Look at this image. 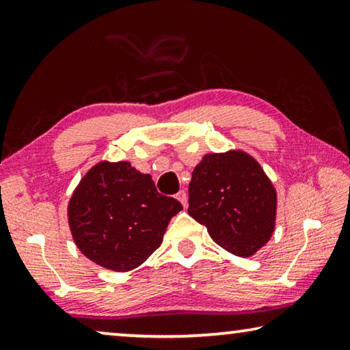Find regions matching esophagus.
Here are the masks:
<instances>
[{
  "instance_id": "34e87169",
  "label": "esophagus",
  "mask_w": 350,
  "mask_h": 350,
  "mask_svg": "<svg viewBox=\"0 0 350 350\" xmlns=\"http://www.w3.org/2000/svg\"><path fill=\"white\" fill-rule=\"evenodd\" d=\"M176 198H177V201H179L182 205H184V207H187V201H188V196H187V193L184 191V190H180L179 193H177L176 195Z\"/></svg>"
}]
</instances>
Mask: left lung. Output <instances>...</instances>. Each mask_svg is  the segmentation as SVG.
<instances>
[{
	"instance_id": "1",
	"label": "left lung",
	"mask_w": 350,
	"mask_h": 350,
	"mask_svg": "<svg viewBox=\"0 0 350 350\" xmlns=\"http://www.w3.org/2000/svg\"><path fill=\"white\" fill-rule=\"evenodd\" d=\"M188 196V215L230 254L251 257L273 235L275 188L245 151L205 154L193 170Z\"/></svg>"
}]
</instances>
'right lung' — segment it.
I'll use <instances>...</instances> for the list:
<instances>
[{
    "label": "right lung",
    "instance_id": "1",
    "mask_svg": "<svg viewBox=\"0 0 350 350\" xmlns=\"http://www.w3.org/2000/svg\"><path fill=\"white\" fill-rule=\"evenodd\" d=\"M182 210L160 195L152 177L129 162H103L87 171L68 202V226L79 251L105 269H135L163 241Z\"/></svg>",
    "mask_w": 350,
    "mask_h": 350
}]
</instances>
